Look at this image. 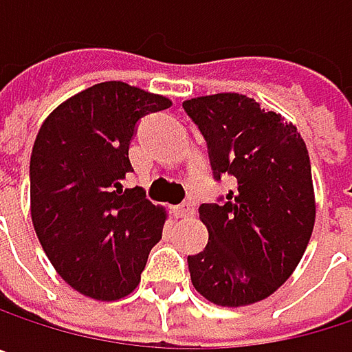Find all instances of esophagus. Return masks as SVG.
<instances>
[{"label": "esophagus", "mask_w": 352, "mask_h": 352, "mask_svg": "<svg viewBox=\"0 0 352 352\" xmlns=\"http://www.w3.org/2000/svg\"><path fill=\"white\" fill-rule=\"evenodd\" d=\"M193 210H195L193 201H183V204L173 208V214H175V218H187V216L193 214Z\"/></svg>", "instance_id": "34e87169"}]
</instances>
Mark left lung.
I'll return each instance as SVG.
<instances>
[{"mask_svg":"<svg viewBox=\"0 0 352 352\" xmlns=\"http://www.w3.org/2000/svg\"><path fill=\"white\" fill-rule=\"evenodd\" d=\"M208 142L214 179H234L218 204H201L208 245L187 256L193 287L216 306L261 302L281 287L310 243L316 204L298 128L241 94L183 102Z\"/></svg>","mask_w":352,"mask_h":352,"instance_id":"obj_1","label":"left lung"}]
</instances>
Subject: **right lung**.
<instances>
[{
  "instance_id": "add662e5",
  "label": "right lung",
  "mask_w": 352,
  "mask_h": 352,
  "mask_svg": "<svg viewBox=\"0 0 352 352\" xmlns=\"http://www.w3.org/2000/svg\"><path fill=\"white\" fill-rule=\"evenodd\" d=\"M167 107L163 96L106 81L63 102L38 130L30 157L36 236L56 273L87 298L128 296L163 236L165 210L124 183L134 171L128 148L140 118Z\"/></svg>"
}]
</instances>
